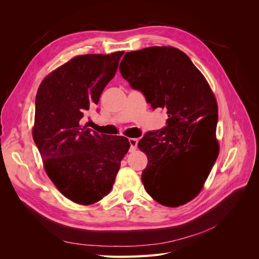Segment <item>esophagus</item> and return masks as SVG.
<instances>
[{
	"mask_svg": "<svg viewBox=\"0 0 259 259\" xmlns=\"http://www.w3.org/2000/svg\"><path fill=\"white\" fill-rule=\"evenodd\" d=\"M138 143H139V140H138V139H129V144H130V151H134V150H137V148H138Z\"/></svg>",
	"mask_w": 259,
	"mask_h": 259,
	"instance_id": "esophagus-1",
	"label": "esophagus"
}]
</instances>
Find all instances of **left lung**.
<instances>
[{"label":"left lung","mask_w":259,"mask_h":259,"mask_svg":"<svg viewBox=\"0 0 259 259\" xmlns=\"http://www.w3.org/2000/svg\"><path fill=\"white\" fill-rule=\"evenodd\" d=\"M119 71L152 109H167V126L139 142L148 157L142 182L160 205L179 207L201 190L219 156V108L201 72L186 53L153 46L126 52Z\"/></svg>","instance_id":"left-lung-1"}]
</instances>
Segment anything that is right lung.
Wrapping results in <instances>:
<instances>
[{
  "mask_svg": "<svg viewBox=\"0 0 259 259\" xmlns=\"http://www.w3.org/2000/svg\"><path fill=\"white\" fill-rule=\"evenodd\" d=\"M124 51L78 56L48 74L35 97L33 141L59 191L92 205L111 191L128 139H109L80 126V119L117 70Z\"/></svg>",
  "mask_w": 259,
  "mask_h": 259,
  "instance_id": "add662e5",
  "label": "right lung"
}]
</instances>
